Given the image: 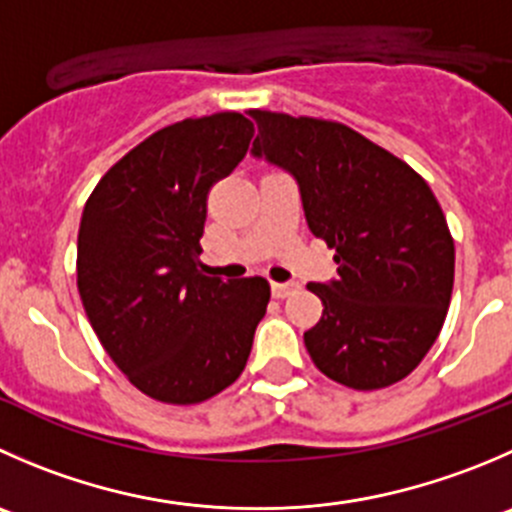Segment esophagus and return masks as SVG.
Here are the masks:
<instances>
[{
    "label": "esophagus",
    "mask_w": 512,
    "mask_h": 512,
    "mask_svg": "<svg viewBox=\"0 0 512 512\" xmlns=\"http://www.w3.org/2000/svg\"><path fill=\"white\" fill-rule=\"evenodd\" d=\"M295 282H272V297H277V300H282V297L290 295L292 290H295Z\"/></svg>",
    "instance_id": "34e87169"
}]
</instances>
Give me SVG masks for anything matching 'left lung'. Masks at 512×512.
<instances>
[{
	"mask_svg": "<svg viewBox=\"0 0 512 512\" xmlns=\"http://www.w3.org/2000/svg\"><path fill=\"white\" fill-rule=\"evenodd\" d=\"M252 117V157L297 182L307 227L335 250V280L307 285L322 300L305 332L312 362L355 390L403 380L438 340L453 295L455 245L433 190L345 124Z\"/></svg>",
	"mask_w": 512,
	"mask_h": 512,
	"instance_id": "obj_1",
	"label": "left lung"
}]
</instances>
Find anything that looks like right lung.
<instances>
[{"mask_svg": "<svg viewBox=\"0 0 512 512\" xmlns=\"http://www.w3.org/2000/svg\"><path fill=\"white\" fill-rule=\"evenodd\" d=\"M240 112L182 119L147 137L99 180L77 237V287L89 325L137 390L195 405L242 375L265 277L205 275L207 192L247 155Z\"/></svg>", "mask_w": 512, "mask_h": 512, "instance_id": "right-lung-1", "label": "right lung"}]
</instances>
